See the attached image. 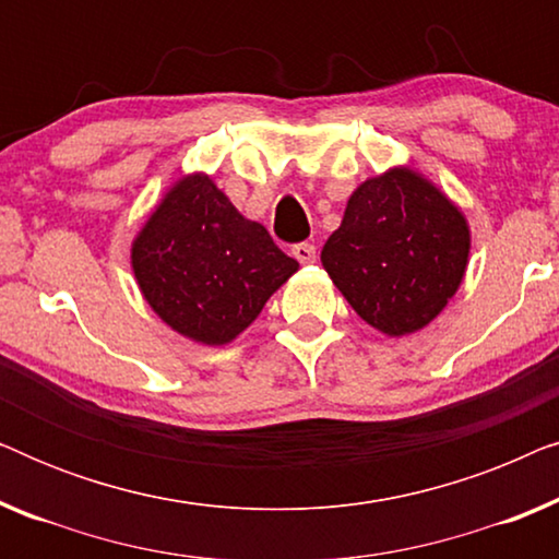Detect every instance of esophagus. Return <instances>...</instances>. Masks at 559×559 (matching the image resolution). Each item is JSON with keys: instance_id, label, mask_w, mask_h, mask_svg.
<instances>
[{"instance_id": "34e87169", "label": "esophagus", "mask_w": 559, "mask_h": 559, "mask_svg": "<svg viewBox=\"0 0 559 559\" xmlns=\"http://www.w3.org/2000/svg\"><path fill=\"white\" fill-rule=\"evenodd\" d=\"M293 254L300 264L316 262V247H312V243H297V247H293Z\"/></svg>"}]
</instances>
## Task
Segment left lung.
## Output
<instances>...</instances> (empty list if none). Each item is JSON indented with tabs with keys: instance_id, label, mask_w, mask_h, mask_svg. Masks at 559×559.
Listing matches in <instances>:
<instances>
[{
	"instance_id": "obj_1",
	"label": "left lung",
	"mask_w": 559,
	"mask_h": 559,
	"mask_svg": "<svg viewBox=\"0 0 559 559\" xmlns=\"http://www.w3.org/2000/svg\"><path fill=\"white\" fill-rule=\"evenodd\" d=\"M468 257L465 213L412 165L366 178L320 251L356 316L389 338L423 331L448 308Z\"/></svg>"
}]
</instances>
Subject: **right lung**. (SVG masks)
Instances as JSON below:
<instances>
[{
	"mask_svg": "<svg viewBox=\"0 0 559 559\" xmlns=\"http://www.w3.org/2000/svg\"><path fill=\"white\" fill-rule=\"evenodd\" d=\"M129 259L152 312L201 346L239 338L300 270L201 170L167 186L136 231Z\"/></svg>",
	"mask_w": 559,
	"mask_h": 559,
	"instance_id": "add662e5",
	"label": "right lung"
}]
</instances>
